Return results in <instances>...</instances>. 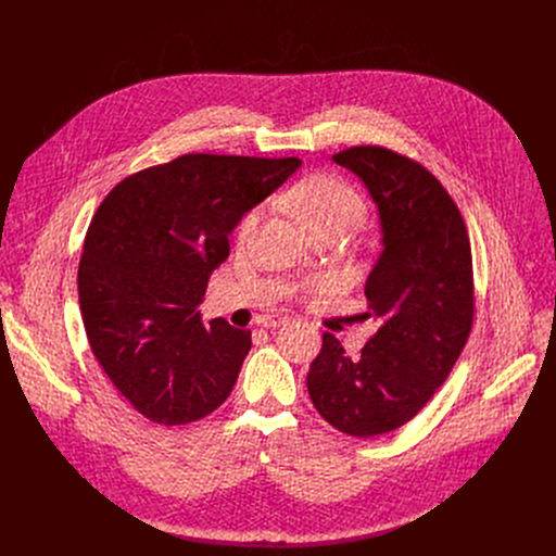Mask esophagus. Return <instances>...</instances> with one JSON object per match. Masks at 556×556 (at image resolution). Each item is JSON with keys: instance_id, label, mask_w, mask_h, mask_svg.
<instances>
[{"instance_id": "obj_1", "label": "esophagus", "mask_w": 556, "mask_h": 556, "mask_svg": "<svg viewBox=\"0 0 556 556\" xmlns=\"http://www.w3.org/2000/svg\"><path fill=\"white\" fill-rule=\"evenodd\" d=\"M288 321V316H279V314H268V316H262V326L268 328V330H275L279 326H283Z\"/></svg>"}]
</instances>
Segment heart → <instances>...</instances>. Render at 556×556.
Masks as SVG:
<instances>
[{"label":"heart","mask_w":556,"mask_h":556,"mask_svg":"<svg viewBox=\"0 0 556 556\" xmlns=\"http://www.w3.org/2000/svg\"><path fill=\"white\" fill-rule=\"evenodd\" d=\"M290 206L309 232L330 226L348 228L363 213V200L356 189L334 176H312L299 182L290 193ZM255 222L257 211L247 213L240 226H237V237L244 240Z\"/></svg>","instance_id":"heart-1"}]
</instances>
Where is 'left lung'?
<instances>
[{
    "label": "left lung",
    "instance_id": "left-lung-1",
    "mask_svg": "<svg viewBox=\"0 0 556 556\" xmlns=\"http://www.w3.org/2000/svg\"><path fill=\"white\" fill-rule=\"evenodd\" d=\"M332 161L376 204L380 255L365 296L380 326L358 358L326 332L307 393L334 429L374 438L409 422L459 358L472 324L470 244L455 202L422 165L371 144Z\"/></svg>",
    "mask_w": 556,
    "mask_h": 556
}]
</instances>
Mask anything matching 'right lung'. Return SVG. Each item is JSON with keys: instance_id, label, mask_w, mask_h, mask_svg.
Masks as SVG:
<instances>
[{"instance_id": "1", "label": "right lung", "mask_w": 556, "mask_h": 556, "mask_svg": "<svg viewBox=\"0 0 556 556\" xmlns=\"http://www.w3.org/2000/svg\"><path fill=\"white\" fill-rule=\"evenodd\" d=\"M299 157L187 153L118 182L99 206L78 264L90 348L151 422L178 427L215 412L251 352V330L200 321L228 235L275 193Z\"/></svg>"}]
</instances>
